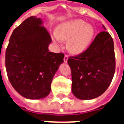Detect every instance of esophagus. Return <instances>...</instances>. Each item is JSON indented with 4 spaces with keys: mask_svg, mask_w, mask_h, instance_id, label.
<instances>
[{
    "mask_svg": "<svg viewBox=\"0 0 124 124\" xmlns=\"http://www.w3.org/2000/svg\"><path fill=\"white\" fill-rule=\"evenodd\" d=\"M68 58V56L67 54H65L64 58V62L65 63H66V62H67Z\"/></svg>",
    "mask_w": 124,
    "mask_h": 124,
    "instance_id": "obj_1",
    "label": "esophagus"
}]
</instances>
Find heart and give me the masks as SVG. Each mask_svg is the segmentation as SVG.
<instances>
[{
    "mask_svg": "<svg viewBox=\"0 0 124 124\" xmlns=\"http://www.w3.org/2000/svg\"><path fill=\"white\" fill-rule=\"evenodd\" d=\"M94 28L82 20L68 21L58 27L53 38L56 42L68 40L67 47L71 52L79 54L86 50L91 43Z\"/></svg>",
    "mask_w": 124,
    "mask_h": 124,
    "instance_id": "b5f03b06",
    "label": "heart"
}]
</instances>
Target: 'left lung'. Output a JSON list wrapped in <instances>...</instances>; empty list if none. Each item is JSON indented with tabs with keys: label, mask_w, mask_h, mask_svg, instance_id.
I'll return each mask as SVG.
<instances>
[{
	"label": "left lung",
	"mask_w": 124,
	"mask_h": 124,
	"mask_svg": "<svg viewBox=\"0 0 124 124\" xmlns=\"http://www.w3.org/2000/svg\"><path fill=\"white\" fill-rule=\"evenodd\" d=\"M68 64L71 68L72 91L77 98L91 100L101 95L109 87L116 69L111 35L106 31L100 32L86 50L69 57Z\"/></svg>",
	"instance_id": "8db88e82"
}]
</instances>
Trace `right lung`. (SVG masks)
I'll return each instance as SVG.
<instances>
[{
  "mask_svg": "<svg viewBox=\"0 0 124 124\" xmlns=\"http://www.w3.org/2000/svg\"><path fill=\"white\" fill-rule=\"evenodd\" d=\"M40 18L31 16L15 28L5 54L8 78L26 98H45L64 54L49 52L51 36Z\"/></svg>",
  "mask_w": 124,
  "mask_h": 124,
  "instance_id": "right-lung-1",
  "label": "right lung"
}]
</instances>
